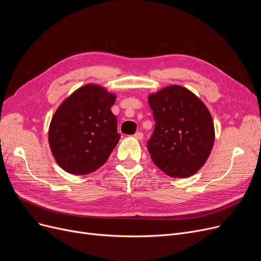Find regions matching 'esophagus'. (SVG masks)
I'll return each instance as SVG.
<instances>
[{"mask_svg": "<svg viewBox=\"0 0 261 261\" xmlns=\"http://www.w3.org/2000/svg\"><path fill=\"white\" fill-rule=\"evenodd\" d=\"M134 137L137 140H142L143 139V134L141 132H137L134 135Z\"/></svg>", "mask_w": 261, "mask_h": 261, "instance_id": "obj_1", "label": "esophagus"}]
</instances>
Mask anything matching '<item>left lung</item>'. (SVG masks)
<instances>
[{
  "label": "left lung",
  "instance_id": "obj_1",
  "mask_svg": "<svg viewBox=\"0 0 261 261\" xmlns=\"http://www.w3.org/2000/svg\"><path fill=\"white\" fill-rule=\"evenodd\" d=\"M156 122L147 141L153 163L171 177H189L212 153L215 126L206 105L178 85L148 95Z\"/></svg>",
  "mask_w": 261,
  "mask_h": 261
}]
</instances>
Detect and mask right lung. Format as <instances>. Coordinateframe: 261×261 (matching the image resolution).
Instances as JSON below:
<instances>
[{
	"label": "right lung",
	"mask_w": 261,
	"mask_h": 261,
	"mask_svg": "<svg viewBox=\"0 0 261 261\" xmlns=\"http://www.w3.org/2000/svg\"><path fill=\"white\" fill-rule=\"evenodd\" d=\"M116 94L88 84L60 104L48 127V144L58 166L74 175L102 167L119 142L117 117L110 107Z\"/></svg>",
	"instance_id": "obj_1"
}]
</instances>
